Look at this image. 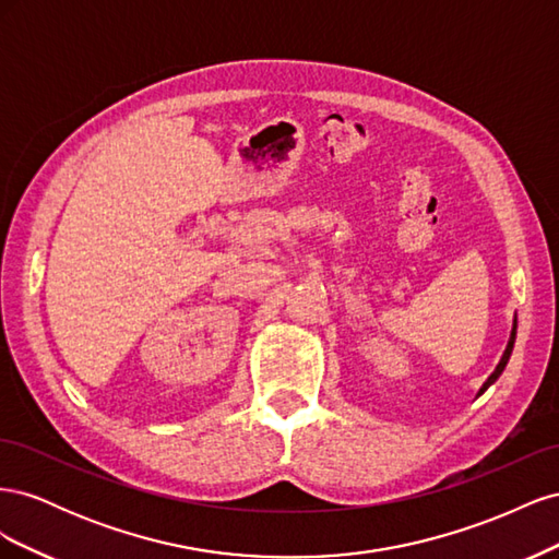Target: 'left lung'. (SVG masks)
<instances>
[{
	"mask_svg": "<svg viewBox=\"0 0 559 559\" xmlns=\"http://www.w3.org/2000/svg\"><path fill=\"white\" fill-rule=\"evenodd\" d=\"M515 329H518V324H513V333H511V341H509V347H506V352H503V357H501V361H499V366L495 368V373L492 376H489L487 378V382L480 386V394L485 392V389L489 386V384H492L499 376H501V370L506 368V364H509V357H511V352H513V343H515Z\"/></svg>",
	"mask_w": 559,
	"mask_h": 559,
	"instance_id": "obj_1",
	"label": "left lung"
}]
</instances>
